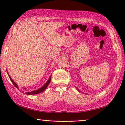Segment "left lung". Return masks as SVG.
I'll list each match as a JSON object with an SVG mask.
<instances>
[{"label": "left lung", "instance_id": "1", "mask_svg": "<svg viewBox=\"0 0 125 125\" xmlns=\"http://www.w3.org/2000/svg\"><path fill=\"white\" fill-rule=\"evenodd\" d=\"M77 89V90H78V91H79V92H82V91H80V90H79V89ZM82 92V93H83V92Z\"/></svg>", "mask_w": 125, "mask_h": 125}]
</instances>
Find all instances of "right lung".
<instances>
[{
  "mask_svg": "<svg viewBox=\"0 0 125 125\" xmlns=\"http://www.w3.org/2000/svg\"><path fill=\"white\" fill-rule=\"evenodd\" d=\"M7 73H8V75H9V78H10V81H11V82H12V83L13 84V85H14L16 87H17V88L18 90H19V87H18V85H17V84H16V83H15V82H14V81H13V79L11 78V77H10V76L9 75V73H8V72H7ZM51 79H52V76L50 75V78H49L48 80V81H47L46 83H45L42 87H41L40 88H39V89L36 90H35V91H31V92H24L23 91H21V92L23 93H23H25V94H27V95H32V94H40V93L43 92L44 90H46V89L48 85L50 83V81H51Z\"/></svg>",
  "mask_w": 125,
  "mask_h": 125,
  "instance_id": "obj_1",
  "label": "right lung"
}]
</instances>
